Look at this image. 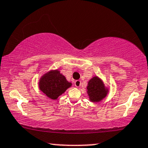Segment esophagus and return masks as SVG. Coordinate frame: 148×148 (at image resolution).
Returning a JSON list of instances; mask_svg holds the SVG:
<instances>
[{
    "mask_svg": "<svg viewBox=\"0 0 148 148\" xmlns=\"http://www.w3.org/2000/svg\"><path fill=\"white\" fill-rule=\"evenodd\" d=\"M74 85H75V86L76 87H79L80 85H81V82H80V80H76L75 82H74Z\"/></svg>",
    "mask_w": 148,
    "mask_h": 148,
    "instance_id": "34e87169",
    "label": "esophagus"
}]
</instances>
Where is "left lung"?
<instances>
[{
	"label": "left lung",
	"mask_w": 148,
	"mask_h": 148,
	"mask_svg": "<svg viewBox=\"0 0 148 148\" xmlns=\"http://www.w3.org/2000/svg\"><path fill=\"white\" fill-rule=\"evenodd\" d=\"M87 89L89 100L93 102H100L105 98L108 92V89H106L102 80L98 76H94L89 80Z\"/></svg>",
	"instance_id": "1"
}]
</instances>
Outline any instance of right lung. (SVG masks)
I'll return each mask as SVG.
<instances>
[{
    "instance_id": "right-lung-1",
    "label": "right lung",
    "mask_w": 148,
    "mask_h": 148,
    "mask_svg": "<svg viewBox=\"0 0 148 148\" xmlns=\"http://www.w3.org/2000/svg\"><path fill=\"white\" fill-rule=\"evenodd\" d=\"M71 86L72 83H69L58 70H50L46 73L39 82L40 90L52 100H57Z\"/></svg>"
}]
</instances>
